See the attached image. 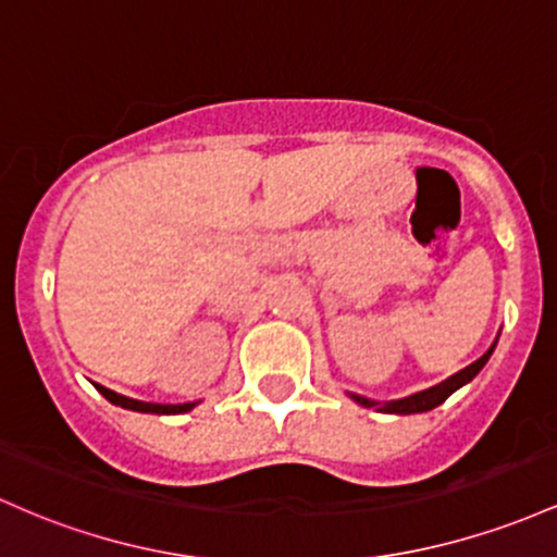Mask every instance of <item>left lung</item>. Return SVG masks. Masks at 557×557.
I'll use <instances>...</instances> for the list:
<instances>
[{"label": "left lung", "instance_id": "1", "mask_svg": "<svg viewBox=\"0 0 557 557\" xmlns=\"http://www.w3.org/2000/svg\"><path fill=\"white\" fill-rule=\"evenodd\" d=\"M497 345V342H495ZM495 345H492L490 349H486L484 355L476 362H471V366H466L463 371L453 373V376L442 381V384L431 386V389H423V392H416V395L410 397H403V399H389V403H376V399H368V397H360V395H349L355 399V403L362 405V408H376L379 413H397V416H410V413H426V410H434L436 405H442L445 399L453 395V392H458L460 386L468 384L476 373L481 371V368L486 366V360H490L492 349H495Z\"/></svg>", "mask_w": 557, "mask_h": 557}]
</instances>
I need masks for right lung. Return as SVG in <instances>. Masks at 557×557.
Here are the masks:
<instances>
[{
  "label": "right lung",
  "mask_w": 557,
  "mask_h": 557,
  "mask_svg": "<svg viewBox=\"0 0 557 557\" xmlns=\"http://www.w3.org/2000/svg\"><path fill=\"white\" fill-rule=\"evenodd\" d=\"M99 395L104 399H110L112 405H117V408H126V410H136V413H154V416H176V413H189L191 408H195L197 403H184V405H160V403H141V399H131V397H123L117 395V392L108 389V386H99Z\"/></svg>",
  "instance_id": "right-lung-1"
}]
</instances>
